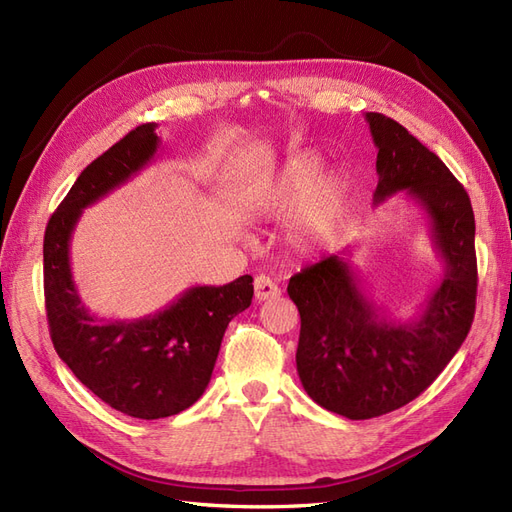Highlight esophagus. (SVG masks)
<instances>
[{
	"mask_svg": "<svg viewBox=\"0 0 512 512\" xmlns=\"http://www.w3.org/2000/svg\"><path fill=\"white\" fill-rule=\"evenodd\" d=\"M254 292L258 301H269L280 297V286H277L269 275H258L254 280Z\"/></svg>",
	"mask_w": 512,
	"mask_h": 512,
	"instance_id": "1",
	"label": "esophagus"
}]
</instances>
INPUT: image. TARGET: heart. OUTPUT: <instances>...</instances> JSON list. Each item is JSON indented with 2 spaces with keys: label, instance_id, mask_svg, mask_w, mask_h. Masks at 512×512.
I'll return each instance as SVG.
<instances>
[{
  "label": "heart",
  "instance_id": "1",
  "mask_svg": "<svg viewBox=\"0 0 512 512\" xmlns=\"http://www.w3.org/2000/svg\"><path fill=\"white\" fill-rule=\"evenodd\" d=\"M314 151H299L258 185L252 209L260 218L284 220L290 250L312 254L337 239L352 213V185L337 170H320Z\"/></svg>",
  "mask_w": 512,
  "mask_h": 512
}]
</instances>
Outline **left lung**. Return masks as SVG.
Segmentation results:
<instances>
[{
    "label": "left lung",
    "mask_w": 512,
    "mask_h": 512,
    "mask_svg": "<svg viewBox=\"0 0 512 512\" xmlns=\"http://www.w3.org/2000/svg\"><path fill=\"white\" fill-rule=\"evenodd\" d=\"M378 149L374 203L406 192L427 213L431 243L444 262L440 286L416 318L386 320L365 297L344 254L290 277L299 307L297 371L318 406L352 421L410 404L461 348L476 309L474 211L451 170L401 123L365 113Z\"/></svg>",
    "instance_id": "8db88e82"
}]
</instances>
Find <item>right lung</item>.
I'll return each mask as SVG.
<instances>
[{
    "mask_svg": "<svg viewBox=\"0 0 512 512\" xmlns=\"http://www.w3.org/2000/svg\"><path fill=\"white\" fill-rule=\"evenodd\" d=\"M158 147L156 123L128 132L83 170L44 232V303L59 359L104 404L143 421L179 414L205 393L228 322L254 297L252 275H241L226 286H192L138 320L89 314L70 269L76 222L143 170Z\"/></svg>",
    "mask_w": 512,
    "mask_h": 512,
    "instance_id": "1",
    "label": "right lung"
}]
</instances>
